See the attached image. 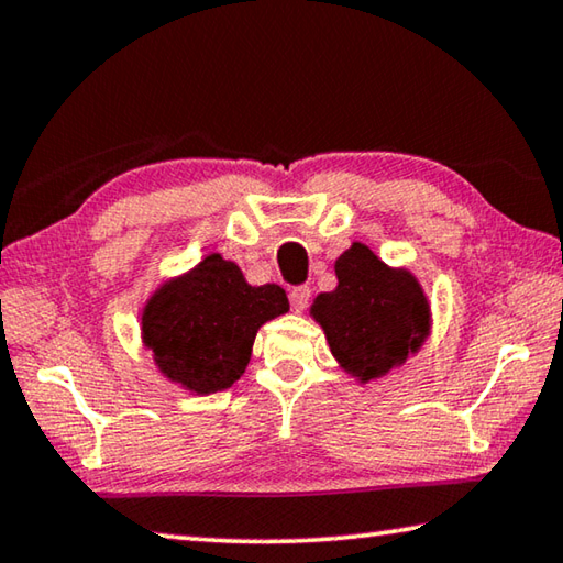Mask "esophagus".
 Masks as SVG:
<instances>
[{
	"label": "esophagus",
	"mask_w": 563,
	"mask_h": 563,
	"mask_svg": "<svg viewBox=\"0 0 563 563\" xmlns=\"http://www.w3.org/2000/svg\"><path fill=\"white\" fill-rule=\"evenodd\" d=\"M289 301H291V309L297 311V313H301L303 309L309 307L311 289H309V287H294V289L289 291Z\"/></svg>",
	"instance_id": "obj_1"
}]
</instances>
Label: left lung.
Here are the masks:
<instances>
[{
  "label": "left lung",
  "mask_w": 563,
  "mask_h": 563,
  "mask_svg": "<svg viewBox=\"0 0 563 563\" xmlns=\"http://www.w3.org/2000/svg\"><path fill=\"white\" fill-rule=\"evenodd\" d=\"M336 276L339 287L313 299L311 317L343 371L368 383L420 351L430 303L416 276L393 269L361 242L339 256Z\"/></svg>",
  "instance_id": "left-lung-1"
}]
</instances>
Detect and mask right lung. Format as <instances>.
Here are the masks:
<instances>
[{"instance_id":"obj_1","label":"right lung","mask_w":563,"mask_h":563,"mask_svg":"<svg viewBox=\"0 0 563 563\" xmlns=\"http://www.w3.org/2000/svg\"><path fill=\"white\" fill-rule=\"evenodd\" d=\"M287 311L282 287H252L234 262L210 254L147 299L141 331L167 380L195 396H210L240 380L256 331Z\"/></svg>"}]
</instances>
